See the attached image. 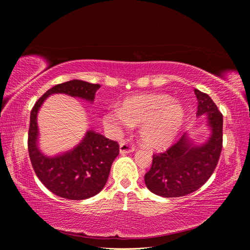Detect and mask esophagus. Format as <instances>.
<instances>
[{
	"label": "esophagus",
	"instance_id": "1",
	"mask_svg": "<svg viewBox=\"0 0 250 250\" xmlns=\"http://www.w3.org/2000/svg\"><path fill=\"white\" fill-rule=\"evenodd\" d=\"M134 151L133 145H131L130 143H128L126 141H122L120 143V153L121 154H126V153H130Z\"/></svg>",
	"mask_w": 250,
	"mask_h": 250
}]
</instances>
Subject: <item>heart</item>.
Instances as JSON below:
<instances>
[{"label":"heart","instance_id":"obj_1","mask_svg":"<svg viewBox=\"0 0 250 250\" xmlns=\"http://www.w3.org/2000/svg\"><path fill=\"white\" fill-rule=\"evenodd\" d=\"M185 121V109L178 100L167 95H139L127 98L122 107L112 106L103 116V122L113 132L139 125L143 143L160 149L176 138Z\"/></svg>","mask_w":250,"mask_h":250}]
</instances>
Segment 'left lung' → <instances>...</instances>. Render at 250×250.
Wrapping results in <instances>:
<instances>
[{"label": "left lung", "instance_id": "1", "mask_svg": "<svg viewBox=\"0 0 250 250\" xmlns=\"http://www.w3.org/2000/svg\"><path fill=\"white\" fill-rule=\"evenodd\" d=\"M197 115H206L210 137L202 145L195 144L185 132L163 153L153 154L152 166L145 174L149 190L165 198L181 197L198 190L211 176L220 157L223 142V116L210 97L194 89Z\"/></svg>", "mask_w": 250, "mask_h": 250}]
</instances>
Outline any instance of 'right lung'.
Listing matches in <instances>:
<instances>
[{
    "label": "right lung",
    "instance_id": "obj_1",
    "mask_svg": "<svg viewBox=\"0 0 250 250\" xmlns=\"http://www.w3.org/2000/svg\"><path fill=\"white\" fill-rule=\"evenodd\" d=\"M99 84L82 80L60 83L44 93L30 113L28 150L34 172L48 190L70 200H83L100 193L106 184L112 162L119 155L118 142L88 130L74 149L56 156H47L37 145V113L53 94H66L93 102Z\"/></svg>",
    "mask_w": 250,
    "mask_h": 250
}]
</instances>
